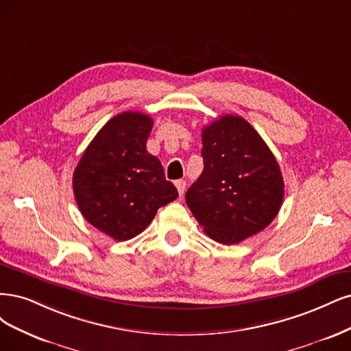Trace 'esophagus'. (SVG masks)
<instances>
[{
	"instance_id": "esophagus-1",
	"label": "esophagus",
	"mask_w": 351,
	"mask_h": 351,
	"mask_svg": "<svg viewBox=\"0 0 351 351\" xmlns=\"http://www.w3.org/2000/svg\"><path fill=\"white\" fill-rule=\"evenodd\" d=\"M175 186H176V189H178V192H179V197H184L185 186H186V182H185V180H182V179L176 180V182H175Z\"/></svg>"
}]
</instances>
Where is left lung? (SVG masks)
I'll return each mask as SVG.
<instances>
[{"instance_id":"8db88e82","label":"left lung","mask_w":351,"mask_h":351,"mask_svg":"<svg viewBox=\"0 0 351 351\" xmlns=\"http://www.w3.org/2000/svg\"><path fill=\"white\" fill-rule=\"evenodd\" d=\"M204 171L185 194L211 239L239 243L276 219L285 180L274 154L250 122L223 115L202 130Z\"/></svg>"}]
</instances>
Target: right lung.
Instances as JSON below:
<instances>
[{
  "label": "right lung",
  "instance_id": "1",
  "mask_svg": "<svg viewBox=\"0 0 351 351\" xmlns=\"http://www.w3.org/2000/svg\"><path fill=\"white\" fill-rule=\"evenodd\" d=\"M153 119L122 112L87 145L73 175L77 206L84 219L115 241L140 234L157 210L178 198L163 166L145 149Z\"/></svg>",
  "mask_w": 351,
  "mask_h": 351
}]
</instances>
